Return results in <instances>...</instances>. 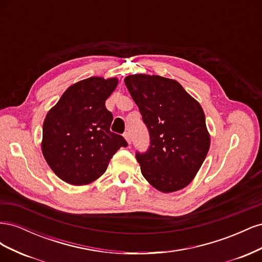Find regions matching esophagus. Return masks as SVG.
Returning <instances> with one entry per match:
<instances>
[{
  "label": "esophagus",
  "instance_id": "esophagus-1",
  "mask_svg": "<svg viewBox=\"0 0 262 262\" xmlns=\"http://www.w3.org/2000/svg\"><path fill=\"white\" fill-rule=\"evenodd\" d=\"M123 137H124L125 141L128 142V144H130L131 143V134H130V132H124Z\"/></svg>",
  "mask_w": 262,
  "mask_h": 262
}]
</instances>
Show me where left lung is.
Instances as JSON below:
<instances>
[{"mask_svg":"<svg viewBox=\"0 0 262 262\" xmlns=\"http://www.w3.org/2000/svg\"><path fill=\"white\" fill-rule=\"evenodd\" d=\"M149 133V147L137 152L143 177L168 193L187 187L210 148V134L201 105L177 81L160 75L124 78Z\"/></svg>","mask_w":262,"mask_h":262,"instance_id":"obj_1","label":"left lung"}]
</instances>
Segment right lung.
I'll return each instance as SVG.
<instances>
[{"instance_id":"add662e5","label":"right lung","mask_w":262,"mask_h":262,"mask_svg":"<svg viewBox=\"0 0 262 262\" xmlns=\"http://www.w3.org/2000/svg\"><path fill=\"white\" fill-rule=\"evenodd\" d=\"M118 78L93 76L71 85L47 114L41 149L53 172L70 185H89L108 167L117 150L128 145L110 131L113 114L106 99Z\"/></svg>"}]
</instances>
